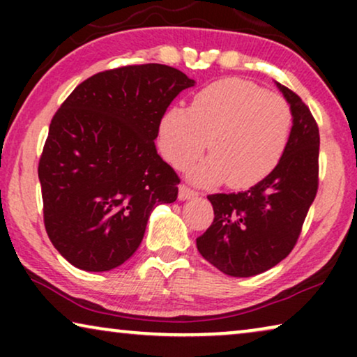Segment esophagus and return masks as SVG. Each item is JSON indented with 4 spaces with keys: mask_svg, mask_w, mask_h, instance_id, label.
Returning <instances> with one entry per match:
<instances>
[{
    "mask_svg": "<svg viewBox=\"0 0 357 357\" xmlns=\"http://www.w3.org/2000/svg\"><path fill=\"white\" fill-rule=\"evenodd\" d=\"M198 193L192 190L187 185H180L178 187V198L180 199H190V198H197Z\"/></svg>",
    "mask_w": 357,
    "mask_h": 357,
    "instance_id": "34e87169",
    "label": "esophagus"
}]
</instances>
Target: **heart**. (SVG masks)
<instances>
[{"mask_svg": "<svg viewBox=\"0 0 357 357\" xmlns=\"http://www.w3.org/2000/svg\"><path fill=\"white\" fill-rule=\"evenodd\" d=\"M291 125L284 99L255 82L227 77L203 87L188 110L172 107L165 112L159 148L175 169H185L208 144L213 154L192 170L195 182L214 185L227 180L231 187L248 188L280 164Z\"/></svg>", "mask_w": 357, "mask_h": 357, "instance_id": "heart-1", "label": "heart"}]
</instances>
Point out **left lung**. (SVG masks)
Returning <instances> with one entry per match:
<instances>
[{"label":"left lung","mask_w":357,"mask_h":357,"mask_svg":"<svg viewBox=\"0 0 357 357\" xmlns=\"http://www.w3.org/2000/svg\"><path fill=\"white\" fill-rule=\"evenodd\" d=\"M280 87L291 105L292 128L273 172L245 192L214 193V221L197 238L204 260L224 275H260L289 255L319 190V126L299 96Z\"/></svg>","instance_id":"obj_1"}]
</instances>
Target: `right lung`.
I'll return each mask as SVG.
<instances>
[{"label": "right lung", "instance_id": "obj_1", "mask_svg": "<svg viewBox=\"0 0 357 357\" xmlns=\"http://www.w3.org/2000/svg\"><path fill=\"white\" fill-rule=\"evenodd\" d=\"M192 86L172 66H120L82 81L53 115L38 160L43 222L73 266H120L151 211L177 199L180 178L154 139L170 102Z\"/></svg>", "mask_w": 357, "mask_h": 357}]
</instances>
